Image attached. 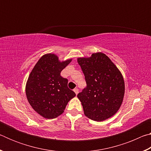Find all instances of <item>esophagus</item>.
Here are the masks:
<instances>
[{
	"label": "esophagus",
	"instance_id": "esophagus-1",
	"mask_svg": "<svg viewBox=\"0 0 151 151\" xmlns=\"http://www.w3.org/2000/svg\"><path fill=\"white\" fill-rule=\"evenodd\" d=\"M74 92H75V94H76V95H77L78 93V89L77 88H75V89H74Z\"/></svg>",
	"mask_w": 151,
	"mask_h": 151
}]
</instances>
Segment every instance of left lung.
<instances>
[{"label": "left lung", "mask_w": 151, "mask_h": 151, "mask_svg": "<svg viewBox=\"0 0 151 151\" xmlns=\"http://www.w3.org/2000/svg\"><path fill=\"white\" fill-rule=\"evenodd\" d=\"M85 75L86 87L77 97L85 116L95 121H103L115 114L124 94V82L121 71L103 52L90 57L77 58Z\"/></svg>", "instance_id": "8db88e82"}]
</instances>
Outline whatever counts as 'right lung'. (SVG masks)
<instances>
[{
    "label": "right lung",
    "mask_w": 151,
    "mask_h": 151,
    "mask_svg": "<svg viewBox=\"0 0 151 151\" xmlns=\"http://www.w3.org/2000/svg\"><path fill=\"white\" fill-rule=\"evenodd\" d=\"M72 58L60 61L55 54L44 55L30 72L26 84L27 100L35 111L45 119L63 114L68 101L76 96L68 88V80L60 73Z\"/></svg>",
    "instance_id": "right-lung-1"
}]
</instances>
